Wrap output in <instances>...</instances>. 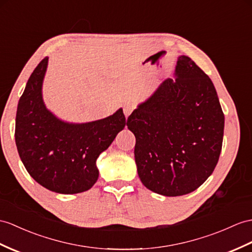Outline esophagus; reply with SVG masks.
Returning <instances> with one entry per match:
<instances>
[{
    "label": "esophagus",
    "mask_w": 252,
    "mask_h": 252,
    "mask_svg": "<svg viewBox=\"0 0 252 252\" xmlns=\"http://www.w3.org/2000/svg\"><path fill=\"white\" fill-rule=\"evenodd\" d=\"M124 114H125V116L126 118H128V116H129V114L132 112V110L134 109V105L132 102H126L125 105H124Z\"/></svg>",
    "instance_id": "1"
}]
</instances>
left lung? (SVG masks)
<instances>
[{
  "mask_svg": "<svg viewBox=\"0 0 252 252\" xmlns=\"http://www.w3.org/2000/svg\"><path fill=\"white\" fill-rule=\"evenodd\" d=\"M136 137L134 160L143 185L177 197L194 191L216 167L222 147L224 115L212 80L181 55L174 77L128 116Z\"/></svg>",
  "mask_w": 252,
  "mask_h": 252,
  "instance_id": "1",
  "label": "left lung"
}]
</instances>
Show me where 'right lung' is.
I'll return each instance as SVG.
<instances>
[{"instance_id":"add662e5","label":"right lung","mask_w":252,"mask_h":252,"mask_svg":"<svg viewBox=\"0 0 252 252\" xmlns=\"http://www.w3.org/2000/svg\"><path fill=\"white\" fill-rule=\"evenodd\" d=\"M45 58L29 78L16 115L15 139L21 161L39 185L57 193L87 191L98 180L96 160L126 125L123 109L89 123H68L48 110L42 82Z\"/></svg>"}]
</instances>
